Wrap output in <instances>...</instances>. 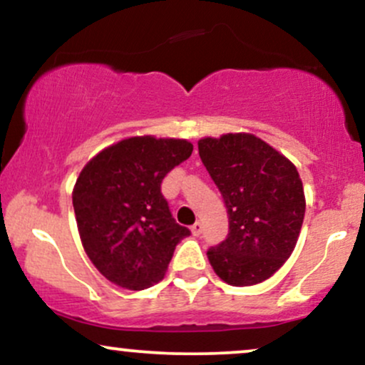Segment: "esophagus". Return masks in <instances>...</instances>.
Returning a JSON list of instances; mask_svg holds the SVG:
<instances>
[{"instance_id": "esophagus-1", "label": "esophagus", "mask_w": 365, "mask_h": 365, "mask_svg": "<svg viewBox=\"0 0 365 365\" xmlns=\"http://www.w3.org/2000/svg\"><path fill=\"white\" fill-rule=\"evenodd\" d=\"M190 232H192V235L199 237V235H200V233H202V223H200V221H197V223H194V225H192Z\"/></svg>"}]
</instances>
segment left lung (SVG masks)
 Returning <instances> with one entry per match:
<instances>
[{
    "label": "left lung",
    "mask_w": 365,
    "mask_h": 365,
    "mask_svg": "<svg viewBox=\"0 0 365 365\" xmlns=\"http://www.w3.org/2000/svg\"><path fill=\"white\" fill-rule=\"evenodd\" d=\"M199 156L228 212V237L207 250L212 269L233 287L264 282L290 257L302 228L299 171L250 133L200 139Z\"/></svg>",
    "instance_id": "obj_1"
}]
</instances>
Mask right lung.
<instances>
[{"mask_svg": "<svg viewBox=\"0 0 365 365\" xmlns=\"http://www.w3.org/2000/svg\"><path fill=\"white\" fill-rule=\"evenodd\" d=\"M192 150L183 139L130 137L83 166L72 195L78 233L111 283L144 290L161 282L175 247L190 235L171 216L161 183Z\"/></svg>", "mask_w": 365, "mask_h": 365, "instance_id": "obj_1", "label": "right lung"}]
</instances>
